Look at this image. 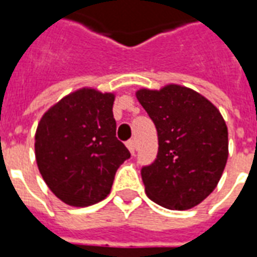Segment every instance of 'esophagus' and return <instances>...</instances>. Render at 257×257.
<instances>
[{"mask_svg": "<svg viewBox=\"0 0 257 257\" xmlns=\"http://www.w3.org/2000/svg\"><path fill=\"white\" fill-rule=\"evenodd\" d=\"M126 147L129 149V151L132 153V154H135V151H136V142H135L134 139H131L126 142Z\"/></svg>", "mask_w": 257, "mask_h": 257, "instance_id": "esophagus-1", "label": "esophagus"}]
</instances>
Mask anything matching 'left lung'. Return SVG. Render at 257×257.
<instances>
[{
    "instance_id": "left-lung-1",
    "label": "left lung",
    "mask_w": 257,
    "mask_h": 257,
    "mask_svg": "<svg viewBox=\"0 0 257 257\" xmlns=\"http://www.w3.org/2000/svg\"><path fill=\"white\" fill-rule=\"evenodd\" d=\"M136 97L158 134L156 161L142 168L146 194L167 209L194 208L216 189L226 167L228 132L220 111L180 85L139 89Z\"/></svg>"
}]
</instances>
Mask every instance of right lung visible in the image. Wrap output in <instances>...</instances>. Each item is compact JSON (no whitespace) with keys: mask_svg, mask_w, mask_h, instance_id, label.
<instances>
[{"mask_svg":"<svg viewBox=\"0 0 257 257\" xmlns=\"http://www.w3.org/2000/svg\"><path fill=\"white\" fill-rule=\"evenodd\" d=\"M114 97L82 88L64 96L38 122L37 165L64 204L89 206L106 198L117 169L131 157L115 136Z\"/></svg>","mask_w":257,"mask_h":257,"instance_id":"1","label":"right lung"}]
</instances>
